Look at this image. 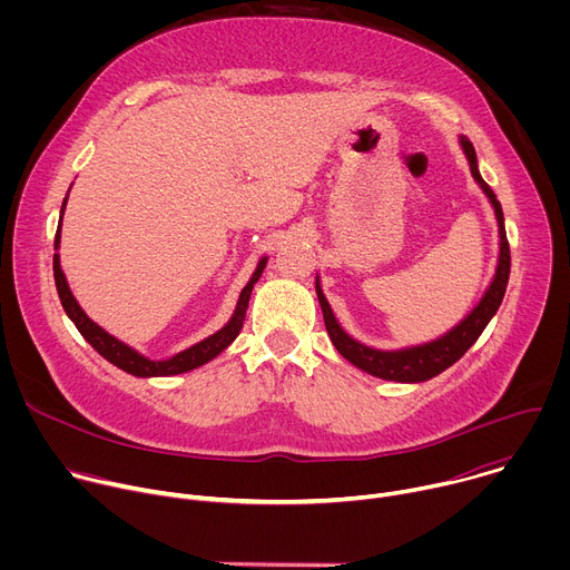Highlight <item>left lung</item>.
<instances>
[{
    "mask_svg": "<svg viewBox=\"0 0 570 570\" xmlns=\"http://www.w3.org/2000/svg\"><path fill=\"white\" fill-rule=\"evenodd\" d=\"M460 148L469 161V171L475 180V185L482 189V194L490 200L497 223H499V259H497V271L490 282V286L484 288L480 302L455 324L446 334H442L435 341L422 343V345H411V347H401V350H376L370 347L354 336H350L343 324L336 320L332 304L327 302L320 286V275L315 277V293L317 302L322 308L324 317V327H327V334L334 343V347L345 356L352 365L358 370L383 379V381H394V383H422L429 381L438 374H442L446 367H451L455 361L464 356V352L478 341V336L484 332L487 324L497 315L508 279H510V246H508V234H505V218H503V207L497 200V194L492 187L487 185L478 171V157L473 150V144L460 135Z\"/></svg>",
    "mask_w": 570,
    "mask_h": 570,
    "instance_id": "8db88e82",
    "label": "left lung"
}]
</instances>
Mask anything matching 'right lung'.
Instances as JSON below:
<instances>
[{"instance_id": "obj_1", "label": "right lung", "mask_w": 570, "mask_h": 570, "mask_svg": "<svg viewBox=\"0 0 570 570\" xmlns=\"http://www.w3.org/2000/svg\"><path fill=\"white\" fill-rule=\"evenodd\" d=\"M67 198H69V191L62 200V207H60V218H58V229H56V240H53V279H56V291H58V297H60V304L67 313V317L76 324V330L80 332V336H83L106 361H110L112 365H117L119 370L132 374V376H139V379H150V376H176V374H185V372H191L209 361H214L223 350H227L234 338L240 334L243 330V320H246V311H248V304H250V295H253V288L255 284L259 282L266 264H268V257H262L253 277L248 279V284L243 286L240 295H238V302L234 306V313L232 317L223 324V327L207 336L205 341L169 356V358H148L144 356L141 352H137L135 347L126 345L124 341L115 338L112 334H108L104 327H99V324L80 308V304L76 302L69 284H67V277L62 273V266H60V227H62V214H65V205H67Z\"/></svg>"}]
</instances>
